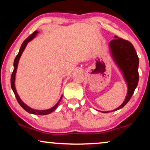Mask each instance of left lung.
I'll return each mask as SVG.
<instances>
[{
    "instance_id": "obj_1",
    "label": "left lung",
    "mask_w": 150,
    "mask_h": 150,
    "mask_svg": "<svg viewBox=\"0 0 150 150\" xmlns=\"http://www.w3.org/2000/svg\"><path fill=\"white\" fill-rule=\"evenodd\" d=\"M109 50L111 57L123 75L128 87L125 100L120 106L111 111H114L123 108L128 102L137 87L139 80V58L131 43L117 36H114V39L109 43ZM108 112L110 111H102V113Z\"/></svg>"
}]
</instances>
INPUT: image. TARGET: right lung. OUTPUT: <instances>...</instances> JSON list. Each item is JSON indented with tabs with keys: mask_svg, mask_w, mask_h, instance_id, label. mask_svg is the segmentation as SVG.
Listing matches in <instances>:
<instances>
[{
	"mask_svg": "<svg viewBox=\"0 0 150 150\" xmlns=\"http://www.w3.org/2000/svg\"><path fill=\"white\" fill-rule=\"evenodd\" d=\"M38 33H39V32H38L37 30L35 31V32H33V34H31L30 37L27 38V39H25V40L24 41V42L22 44L21 47H20V51H19V53H18V56H17L16 58H15L14 63H13V65H14V70H13V73H12L11 79H10V82H11L12 89H13V92H14V94H15V97H16L17 100H18V103H19V104H20V106H21L26 111H27V112H28V113H32V114H35V115H47V114H49V113H52L53 111H55V110L56 109V108L58 107V104H59L60 101H61V100L62 97H63V95L61 96V98H60L59 101H58L57 104L55 105V106H53V107L49 108V109H45V110L34 109V108H32L31 107H30V106H27V104H25V103H24L23 101H22V99H20V97H19L18 92H17L16 88H15V75H16L17 69H18V63H19V61H20V57H21L22 53H23L24 50L25 49V48H26V46H27V44H28V43L30 42H31V41H32V39H34V38H35L36 36L37 35Z\"/></svg>",
	"mask_w": 150,
	"mask_h": 150,
	"instance_id": "1",
	"label": "right lung"
}]
</instances>
